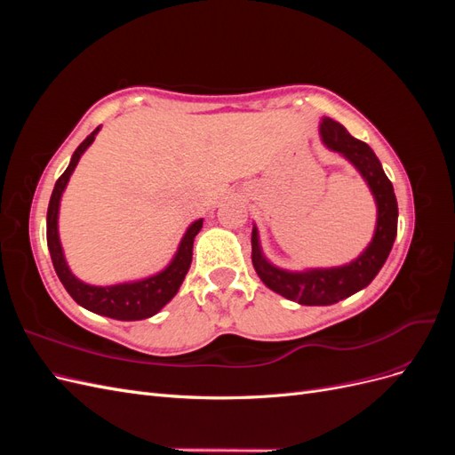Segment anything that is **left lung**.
Listing matches in <instances>:
<instances>
[{"label": "left lung", "instance_id": "obj_1", "mask_svg": "<svg viewBox=\"0 0 455 455\" xmlns=\"http://www.w3.org/2000/svg\"><path fill=\"white\" fill-rule=\"evenodd\" d=\"M321 134L328 148L346 156L364 176L378 203V228L368 249L355 261H351L349 266L334 269H313L306 273H286L269 266L259 252L258 233L256 229L252 231V264L259 279L273 292L298 301L301 306H330L363 291L385 264L396 237V197L393 184L385 176L374 151L366 142L353 139L346 127L339 125L334 119H323Z\"/></svg>", "mask_w": 455, "mask_h": 455}]
</instances>
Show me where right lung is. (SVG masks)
<instances>
[{"instance_id":"right-lung-1","label":"right lung","mask_w":455,"mask_h":455,"mask_svg":"<svg viewBox=\"0 0 455 455\" xmlns=\"http://www.w3.org/2000/svg\"><path fill=\"white\" fill-rule=\"evenodd\" d=\"M96 132H99V129H94L87 139L79 144V148L74 151L70 164H68V169L62 172L57 184H54L52 196L49 201V209H47V246L51 252V259L60 283L64 284L68 294H70L79 306H84L92 313L112 316V319H117V321L148 319V316L156 315L164 304H169V301L174 298V294L178 292V288H180L191 264L194 239L199 233V229L203 228V220H197V222L189 226L180 243V249H178L172 259V264L159 275H156V277H149L139 283L116 284V286H91L76 279L66 266L64 254L60 249V241H59V231H57L59 203L81 154H84V151L91 146Z\"/></svg>"}]
</instances>
